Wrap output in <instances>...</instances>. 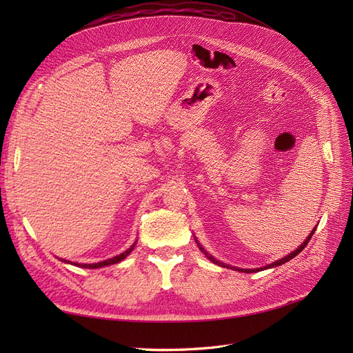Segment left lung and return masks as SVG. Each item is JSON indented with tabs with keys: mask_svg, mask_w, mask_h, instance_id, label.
<instances>
[{
	"mask_svg": "<svg viewBox=\"0 0 353 353\" xmlns=\"http://www.w3.org/2000/svg\"><path fill=\"white\" fill-rule=\"evenodd\" d=\"M314 232H315V230L311 232V234H309V237L303 241V244L302 245H299V248L294 250V252H292L290 254H287L285 256V258H283V259H280V261H276V262H274V263H271V265H266V266H263V268H258V270H239V271H241V272H256V271H263V270H268V268H274V266H279V265H283V263H285V262H288V261H290V259H293L294 258V256H297L299 253H301L305 248H306V244L309 243V240H311L312 239V236H314ZM197 245H199V248H200V250L203 252V253H205L206 256H208V258H209V261H212L213 263H218V265H221V266H227V268H232V266H228V265H223L222 262H219V261H216L215 258H213V256H210V254H208L206 253V250L205 249H203L201 248V245L197 243ZM234 270H236V268H234Z\"/></svg>",
	"mask_w": 353,
	"mask_h": 353,
	"instance_id": "obj_1",
	"label": "left lung"
}]
</instances>
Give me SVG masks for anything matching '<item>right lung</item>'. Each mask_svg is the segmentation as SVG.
<instances>
[{
	"mask_svg": "<svg viewBox=\"0 0 353 353\" xmlns=\"http://www.w3.org/2000/svg\"><path fill=\"white\" fill-rule=\"evenodd\" d=\"M134 245L135 244H132L130 249H128L126 252H123V253H121V254H117V256H114V258H112V259H108V261H103V262H99V263H74L77 266H82V268H91V270H94V268H101V266H108V265H113V263H117V262H121L122 259H125L128 254H130L131 252H132V249H134ZM66 262V261H65Z\"/></svg>",
	"mask_w": 353,
	"mask_h": 353,
	"instance_id": "1",
	"label": "right lung"
}]
</instances>
